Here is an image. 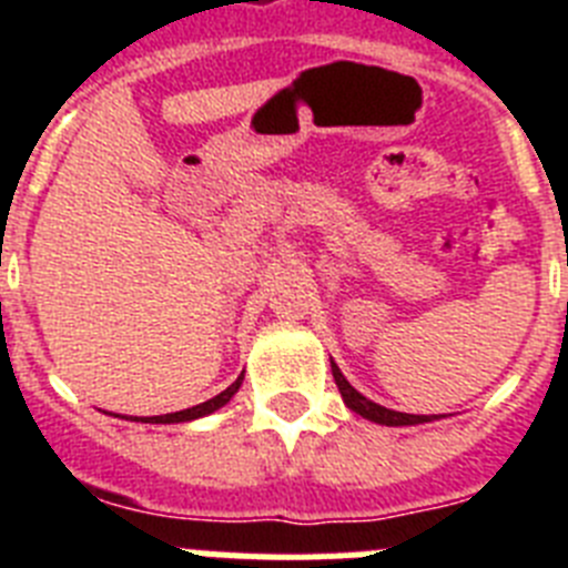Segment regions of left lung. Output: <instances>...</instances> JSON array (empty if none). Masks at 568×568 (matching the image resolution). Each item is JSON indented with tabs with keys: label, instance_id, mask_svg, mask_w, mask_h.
<instances>
[{
	"label": "left lung",
	"instance_id": "8db88e82",
	"mask_svg": "<svg viewBox=\"0 0 568 568\" xmlns=\"http://www.w3.org/2000/svg\"><path fill=\"white\" fill-rule=\"evenodd\" d=\"M329 366H333V378L338 384V393L344 398V404L353 409L355 415L366 420H375V424H384V426H415V424H429V420H438V415H406V413H395V409H386V406L375 404V400L364 398V395L355 389L349 381L344 378V373L338 369L333 358H329Z\"/></svg>",
	"mask_w": 568,
	"mask_h": 568
}]
</instances>
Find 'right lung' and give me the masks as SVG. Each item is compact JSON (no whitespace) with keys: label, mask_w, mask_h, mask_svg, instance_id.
I'll return each instance as SVG.
<instances>
[{"label":"right lung","mask_w":568,"mask_h":568,"mask_svg":"<svg viewBox=\"0 0 568 568\" xmlns=\"http://www.w3.org/2000/svg\"><path fill=\"white\" fill-rule=\"evenodd\" d=\"M241 381H244V375H239L235 378V384H230L224 393H219L215 398L204 400V404L199 406H190V409H182V413H170V415H155V418H130V420H142V424H184V420H195V418H204V415L215 413V409H222L224 404H227L230 398H233L235 393H239Z\"/></svg>","instance_id":"obj_1"}]
</instances>
